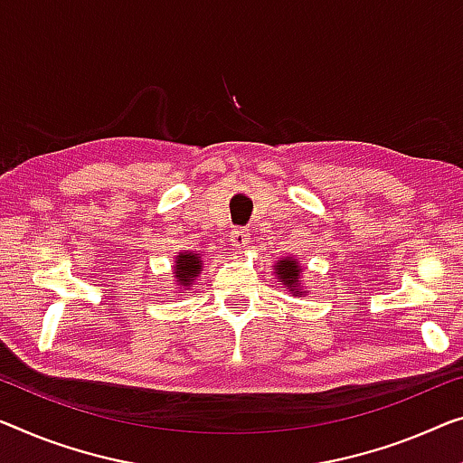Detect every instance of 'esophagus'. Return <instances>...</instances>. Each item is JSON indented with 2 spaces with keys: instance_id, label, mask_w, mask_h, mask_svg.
Segmentation results:
<instances>
[{
  "instance_id": "esophagus-1",
  "label": "esophagus",
  "mask_w": 463,
  "mask_h": 463,
  "mask_svg": "<svg viewBox=\"0 0 463 463\" xmlns=\"http://www.w3.org/2000/svg\"><path fill=\"white\" fill-rule=\"evenodd\" d=\"M231 245L239 247V250H243V247L250 245V231L234 229L232 234H231Z\"/></svg>"
}]
</instances>
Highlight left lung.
Listing matches in <instances>:
<instances>
[{
	"label": "left lung",
	"instance_id": "1",
	"mask_svg": "<svg viewBox=\"0 0 463 463\" xmlns=\"http://www.w3.org/2000/svg\"><path fill=\"white\" fill-rule=\"evenodd\" d=\"M272 270H274V276L279 279L280 285L293 293V298H301V295L307 293L306 288H303V282H301L303 266L295 258H288V255H287V258L276 260Z\"/></svg>",
	"mask_w": 463,
	"mask_h": 463
}]
</instances>
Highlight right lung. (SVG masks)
<instances>
[{"label": "right lung", "mask_w": 463, "mask_h": 463, "mask_svg": "<svg viewBox=\"0 0 463 463\" xmlns=\"http://www.w3.org/2000/svg\"><path fill=\"white\" fill-rule=\"evenodd\" d=\"M203 270L202 255L197 251L183 250L175 255V266H172V276H175V287L189 288L195 285L199 274Z\"/></svg>", "instance_id": "1"}]
</instances>
